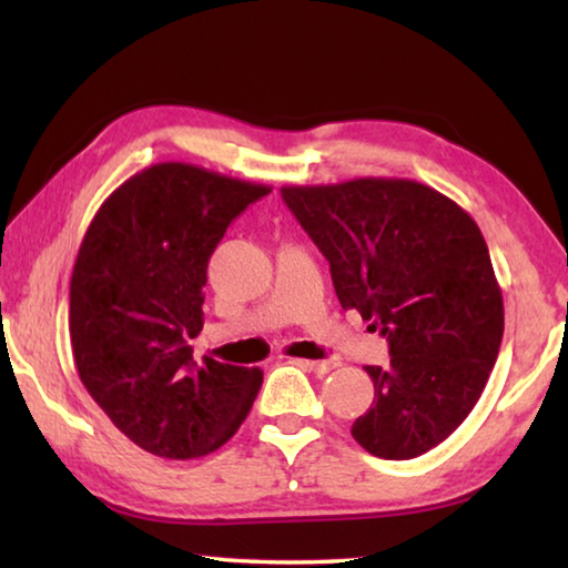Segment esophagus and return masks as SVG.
Listing matches in <instances>:
<instances>
[{"mask_svg":"<svg viewBox=\"0 0 568 568\" xmlns=\"http://www.w3.org/2000/svg\"><path fill=\"white\" fill-rule=\"evenodd\" d=\"M297 365H303L305 371H313L315 376H325V373H331L335 368L333 361H297Z\"/></svg>","mask_w":568,"mask_h":568,"instance_id":"obj_1","label":"esophagus"}]
</instances>
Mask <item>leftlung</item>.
I'll list each match as a JSON object with an SVG mask.
<instances>
[{
    "label": "left lung",
    "instance_id": "obj_1",
    "mask_svg": "<svg viewBox=\"0 0 568 568\" xmlns=\"http://www.w3.org/2000/svg\"><path fill=\"white\" fill-rule=\"evenodd\" d=\"M281 195L331 263L343 311H358L388 341V368L365 365L376 398L353 438L388 460L426 454L474 410L501 348L504 297L478 225L413 180Z\"/></svg>",
    "mask_w": 568,
    "mask_h": 568
}]
</instances>
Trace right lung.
Wrapping results in <instances>:
<instances>
[{"label":"right lung","mask_w":568,"mask_h":568,"mask_svg":"<svg viewBox=\"0 0 568 568\" xmlns=\"http://www.w3.org/2000/svg\"><path fill=\"white\" fill-rule=\"evenodd\" d=\"M271 187L160 162L104 200L70 285V338L84 388L132 444L160 458L213 454L235 436L261 368L192 361L207 261L227 225Z\"/></svg>","instance_id":"add662e5"}]
</instances>
